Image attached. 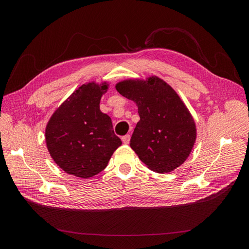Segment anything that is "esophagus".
Here are the masks:
<instances>
[{
	"label": "esophagus",
	"mask_w": 249,
	"mask_h": 249,
	"mask_svg": "<svg viewBox=\"0 0 249 249\" xmlns=\"http://www.w3.org/2000/svg\"><path fill=\"white\" fill-rule=\"evenodd\" d=\"M130 139H131L130 134H126V135H124V136L122 137V140H123V142L124 143V144H129Z\"/></svg>",
	"instance_id": "1"
}]
</instances>
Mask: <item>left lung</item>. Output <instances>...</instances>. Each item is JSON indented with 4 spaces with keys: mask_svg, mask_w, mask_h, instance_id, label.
<instances>
[{
    "mask_svg": "<svg viewBox=\"0 0 249 249\" xmlns=\"http://www.w3.org/2000/svg\"><path fill=\"white\" fill-rule=\"evenodd\" d=\"M117 91L138 108L140 120L130 145L150 170L171 172L190 156L196 140V124L189 109L169 84L157 76L126 79Z\"/></svg>",
    "mask_w": 249,
    "mask_h": 249,
    "instance_id": "8db88e82",
    "label": "left lung"
}]
</instances>
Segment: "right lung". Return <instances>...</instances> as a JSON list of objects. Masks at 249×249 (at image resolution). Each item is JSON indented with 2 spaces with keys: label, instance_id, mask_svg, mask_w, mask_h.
<instances>
[{
  "label": "right lung",
  "instance_id": "right-lung-1",
  "mask_svg": "<svg viewBox=\"0 0 249 249\" xmlns=\"http://www.w3.org/2000/svg\"><path fill=\"white\" fill-rule=\"evenodd\" d=\"M109 83L87 82L53 113L46 126V143L52 159L69 175L89 178L107 167L122 140L112 120L100 109Z\"/></svg>",
  "mask_w": 249,
  "mask_h": 249
}]
</instances>
